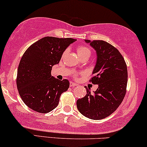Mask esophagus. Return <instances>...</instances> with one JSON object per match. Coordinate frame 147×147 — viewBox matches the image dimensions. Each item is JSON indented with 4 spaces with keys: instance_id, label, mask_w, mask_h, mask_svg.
<instances>
[{
    "instance_id": "34e87169",
    "label": "esophagus",
    "mask_w": 147,
    "mask_h": 147,
    "mask_svg": "<svg viewBox=\"0 0 147 147\" xmlns=\"http://www.w3.org/2000/svg\"><path fill=\"white\" fill-rule=\"evenodd\" d=\"M77 83H72V82H70V87H75V86H77Z\"/></svg>"
}]
</instances>
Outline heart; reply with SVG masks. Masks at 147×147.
<instances>
[{"label":"heart","instance_id":"obj_1","mask_svg":"<svg viewBox=\"0 0 147 147\" xmlns=\"http://www.w3.org/2000/svg\"><path fill=\"white\" fill-rule=\"evenodd\" d=\"M76 50H77L78 55L80 57V58H82V57H89L91 55V54H92V51H91V49L85 45L78 46ZM73 76L75 77H77V73L75 72Z\"/></svg>","mask_w":147,"mask_h":147}]
</instances>
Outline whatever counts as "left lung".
<instances>
[{"label": "left lung", "mask_w": 147, "mask_h": 147, "mask_svg": "<svg viewBox=\"0 0 147 147\" xmlns=\"http://www.w3.org/2000/svg\"><path fill=\"white\" fill-rule=\"evenodd\" d=\"M94 48L97 61L90 80L98 85L94 94L85 87L87 94L77 100V107L80 113L91 119H105L121 104L126 94L127 68L123 57L119 50L109 42L101 40H85Z\"/></svg>", "instance_id": "1"}]
</instances>
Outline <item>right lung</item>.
Listing matches in <instances>:
<instances>
[{"mask_svg":"<svg viewBox=\"0 0 147 147\" xmlns=\"http://www.w3.org/2000/svg\"><path fill=\"white\" fill-rule=\"evenodd\" d=\"M76 39L45 36L26 49L20 60L17 75L20 96L30 109L47 113L58 105L61 94L70 83L51 76L52 66L58 64L63 52Z\"/></svg>","mask_w":147,"mask_h":147,"instance_id":"obj_1","label":"right lung"}]
</instances>
